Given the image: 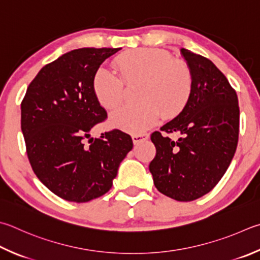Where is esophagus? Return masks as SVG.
I'll use <instances>...</instances> for the list:
<instances>
[{"label":"esophagus","mask_w":260,"mask_h":260,"mask_svg":"<svg viewBox=\"0 0 260 260\" xmlns=\"http://www.w3.org/2000/svg\"><path fill=\"white\" fill-rule=\"evenodd\" d=\"M148 139H149V134H146V133L132 135V140H133L134 144H139L141 142H143V141H146Z\"/></svg>","instance_id":"obj_1"}]
</instances>
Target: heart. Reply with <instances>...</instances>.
<instances>
[{
    "instance_id": "obj_1",
    "label": "heart",
    "mask_w": 260,
    "mask_h": 260,
    "mask_svg": "<svg viewBox=\"0 0 260 260\" xmlns=\"http://www.w3.org/2000/svg\"><path fill=\"white\" fill-rule=\"evenodd\" d=\"M118 75L101 67L93 79V91L99 103L108 111L119 107L125 96L124 83L141 82L140 105L124 107L111 116V125L128 133H142L161 117L177 116L190 99L192 75L186 64L173 61L160 49H140L118 55Z\"/></svg>"
}]
</instances>
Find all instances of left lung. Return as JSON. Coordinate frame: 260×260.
Here are the masks:
<instances>
[{
	"instance_id": "1",
	"label": "left lung",
	"mask_w": 260,
	"mask_h": 260,
	"mask_svg": "<svg viewBox=\"0 0 260 260\" xmlns=\"http://www.w3.org/2000/svg\"><path fill=\"white\" fill-rule=\"evenodd\" d=\"M192 75V92L181 114L154 132L155 157L149 165L159 192L177 201L207 194L220 181L234 157L240 109L235 89L209 59L181 49Z\"/></svg>"
}]
</instances>
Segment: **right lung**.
Instances as JSON below:
<instances>
[{"label":"right lung","mask_w":260,"mask_h":260,"mask_svg":"<svg viewBox=\"0 0 260 260\" xmlns=\"http://www.w3.org/2000/svg\"><path fill=\"white\" fill-rule=\"evenodd\" d=\"M119 50L83 48L62 54L40 70L21 102V131L32 171L67 201L81 204L106 194L133 148L131 136L119 129L89 138V131L107 118L93 91L94 76Z\"/></svg>","instance_id":"right-lung-1"}]
</instances>
